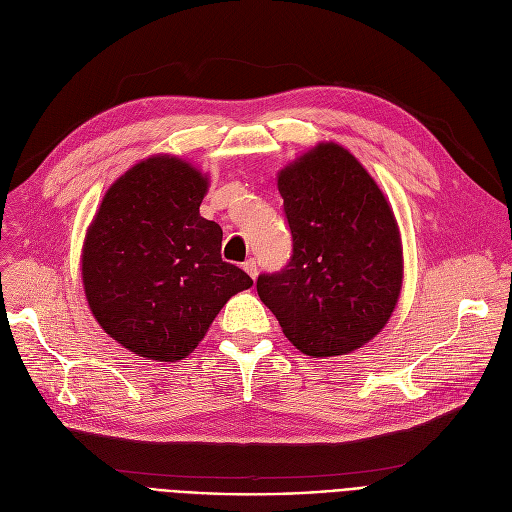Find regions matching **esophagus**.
Here are the masks:
<instances>
[{"label": "esophagus", "mask_w": 512, "mask_h": 512, "mask_svg": "<svg viewBox=\"0 0 512 512\" xmlns=\"http://www.w3.org/2000/svg\"><path fill=\"white\" fill-rule=\"evenodd\" d=\"M242 270H245L255 280L257 278V261L255 259H247L245 263H242Z\"/></svg>", "instance_id": "esophagus-1"}]
</instances>
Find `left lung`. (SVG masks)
<instances>
[{"label": "left lung", "instance_id": "8db88e82", "mask_svg": "<svg viewBox=\"0 0 512 512\" xmlns=\"http://www.w3.org/2000/svg\"><path fill=\"white\" fill-rule=\"evenodd\" d=\"M292 257L257 294L309 357L353 353L392 317L405 261L394 211L361 161L317 143L278 172Z\"/></svg>", "mask_w": 512, "mask_h": 512}]
</instances>
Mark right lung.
<instances>
[{"instance_id": "obj_1", "label": "right lung", "mask_w": 512, "mask_h": 512, "mask_svg": "<svg viewBox=\"0 0 512 512\" xmlns=\"http://www.w3.org/2000/svg\"><path fill=\"white\" fill-rule=\"evenodd\" d=\"M209 178L157 153L128 168L87 228L80 272L101 330L132 355H191L215 315L253 280L222 261V228L201 218Z\"/></svg>"}]
</instances>
